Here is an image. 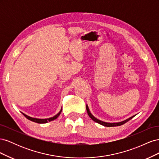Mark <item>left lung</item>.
Wrapping results in <instances>:
<instances>
[{
	"label": "left lung",
	"instance_id": "8db88e82",
	"mask_svg": "<svg viewBox=\"0 0 159 159\" xmlns=\"http://www.w3.org/2000/svg\"><path fill=\"white\" fill-rule=\"evenodd\" d=\"M86 109H87V112H88V114L89 116V117L93 120V121H94L95 122L98 123L100 125H103L105 127H116V126H120L121 125H123L124 123H127V121H129V120H131L133 117H134L135 115H133V116L129 117V119H127L126 120H124V121H121V122H118V123H107V122H105V121H101V120L95 118L93 115L91 113L89 109V107H88V105H86Z\"/></svg>",
	"mask_w": 159,
	"mask_h": 159
}]
</instances>
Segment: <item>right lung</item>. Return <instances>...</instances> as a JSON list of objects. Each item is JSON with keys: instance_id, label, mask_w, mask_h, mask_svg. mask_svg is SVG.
<instances>
[{"instance_id": "add662e5", "label": "right lung", "mask_w": 159, "mask_h": 159, "mask_svg": "<svg viewBox=\"0 0 159 159\" xmlns=\"http://www.w3.org/2000/svg\"><path fill=\"white\" fill-rule=\"evenodd\" d=\"M61 110H62V107H61V110L60 111V112H59L58 113H57V114H56V115H55V116L52 117H50V118H48V119H37V118H33V117H30V116H28V115H26V114H25V113H22L23 114L24 116H25V117H26L28 119H29L30 121H33V122H35V123H48V121H54V119H57V117H58V116L60 115V113H61Z\"/></svg>"}]
</instances>
